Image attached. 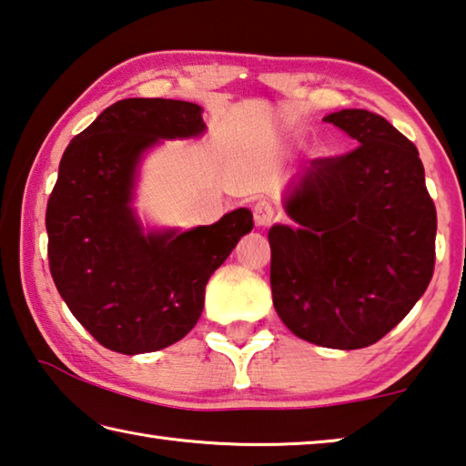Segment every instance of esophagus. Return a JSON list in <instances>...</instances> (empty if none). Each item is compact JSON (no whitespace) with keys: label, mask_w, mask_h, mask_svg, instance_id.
Here are the masks:
<instances>
[{"label":"esophagus","mask_w":466,"mask_h":466,"mask_svg":"<svg viewBox=\"0 0 466 466\" xmlns=\"http://www.w3.org/2000/svg\"><path fill=\"white\" fill-rule=\"evenodd\" d=\"M252 216H255L257 226H269L275 218V209L269 201H257L255 208H252Z\"/></svg>","instance_id":"obj_1"}]
</instances>
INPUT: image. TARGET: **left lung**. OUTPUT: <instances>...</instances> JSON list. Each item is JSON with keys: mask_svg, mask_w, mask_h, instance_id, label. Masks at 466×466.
Here are the masks:
<instances>
[{"mask_svg": "<svg viewBox=\"0 0 466 466\" xmlns=\"http://www.w3.org/2000/svg\"><path fill=\"white\" fill-rule=\"evenodd\" d=\"M351 152L317 157L291 180L275 224L273 306L291 333L330 350H360L392 330L428 289L436 208L420 152L384 116L343 108L325 116Z\"/></svg>", "mask_w": 466, "mask_h": 466, "instance_id": "8db88e82", "label": "left lung"}]
</instances>
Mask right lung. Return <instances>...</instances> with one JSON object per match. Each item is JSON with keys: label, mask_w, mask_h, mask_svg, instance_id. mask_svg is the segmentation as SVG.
<instances>
[{"label": "right lung", "mask_w": 466, "mask_h": 466, "mask_svg": "<svg viewBox=\"0 0 466 466\" xmlns=\"http://www.w3.org/2000/svg\"><path fill=\"white\" fill-rule=\"evenodd\" d=\"M201 110L125 98L63 152L45 218L49 267L67 309L106 350L136 356L180 341L201 317L211 273L252 230L240 208L188 232L144 234L131 208L141 156L160 139L201 136Z\"/></svg>", "instance_id": "right-lung-1"}]
</instances>
